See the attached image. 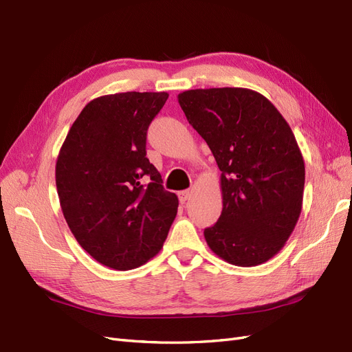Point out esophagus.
<instances>
[{
    "mask_svg": "<svg viewBox=\"0 0 352 352\" xmlns=\"http://www.w3.org/2000/svg\"><path fill=\"white\" fill-rule=\"evenodd\" d=\"M190 197H191V191L190 190H184V191H179L178 192V199H179L181 203H186Z\"/></svg>",
    "mask_w": 352,
    "mask_h": 352,
    "instance_id": "esophagus-1",
    "label": "esophagus"
}]
</instances>
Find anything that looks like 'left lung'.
Listing matches in <instances>:
<instances>
[{"label": "left lung", "instance_id": "left-lung-1", "mask_svg": "<svg viewBox=\"0 0 352 352\" xmlns=\"http://www.w3.org/2000/svg\"><path fill=\"white\" fill-rule=\"evenodd\" d=\"M178 102L221 169L223 208L205 230L208 245L235 266L267 262L302 208L305 168L296 135L274 104L250 89H192Z\"/></svg>", "mask_w": 352, "mask_h": 352}]
</instances>
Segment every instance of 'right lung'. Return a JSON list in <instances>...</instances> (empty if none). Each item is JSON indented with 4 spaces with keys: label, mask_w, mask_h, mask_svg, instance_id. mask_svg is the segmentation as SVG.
<instances>
[{
    "label": "right lung",
    "mask_w": 352,
    "mask_h": 352,
    "mask_svg": "<svg viewBox=\"0 0 352 352\" xmlns=\"http://www.w3.org/2000/svg\"><path fill=\"white\" fill-rule=\"evenodd\" d=\"M166 92H126L90 100L76 118L55 165L64 218L96 262L117 270L160 253L178 197L146 157V133Z\"/></svg>",
    "instance_id": "1"
}]
</instances>
